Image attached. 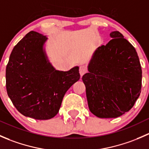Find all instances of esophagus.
Wrapping results in <instances>:
<instances>
[{"instance_id":"34e87169","label":"esophagus","mask_w":149,"mask_h":149,"mask_svg":"<svg viewBox=\"0 0 149 149\" xmlns=\"http://www.w3.org/2000/svg\"><path fill=\"white\" fill-rule=\"evenodd\" d=\"M87 71V68H86V66L85 65H81L79 68V73H80L81 76H82L84 73H86Z\"/></svg>"}]
</instances>
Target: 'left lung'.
Instances as JSON below:
<instances>
[{
    "label": "left lung",
    "mask_w": 149,
    "mask_h": 149,
    "mask_svg": "<svg viewBox=\"0 0 149 149\" xmlns=\"http://www.w3.org/2000/svg\"><path fill=\"white\" fill-rule=\"evenodd\" d=\"M99 47L82 77L91 113L100 118H115L128 112L141 91L142 70L134 47L118 31Z\"/></svg>",
    "instance_id": "8db88e82"
}]
</instances>
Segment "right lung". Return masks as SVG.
<instances>
[{
    "instance_id": "right-lung-1",
    "label": "right lung",
    "mask_w": 149,
    "mask_h": 149,
    "mask_svg": "<svg viewBox=\"0 0 149 149\" xmlns=\"http://www.w3.org/2000/svg\"><path fill=\"white\" fill-rule=\"evenodd\" d=\"M47 37L31 31L13 47L6 70V90L20 113L49 120L59 112L66 91L79 80V67L56 70L43 46Z\"/></svg>"
}]
</instances>
